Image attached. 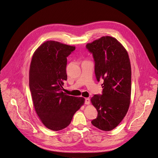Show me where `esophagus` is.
<instances>
[{"mask_svg":"<svg viewBox=\"0 0 158 158\" xmlns=\"http://www.w3.org/2000/svg\"><path fill=\"white\" fill-rule=\"evenodd\" d=\"M90 98H86L85 99V105H89L90 104Z\"/></svg>","mask_w":158,"mask_h":158,"instance_id":"1","label":"esophagus"}]
</instances>
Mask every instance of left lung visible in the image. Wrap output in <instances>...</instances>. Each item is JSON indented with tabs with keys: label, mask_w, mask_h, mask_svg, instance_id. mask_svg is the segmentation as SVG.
<instances>
[{
	"label": "left lung",
	"mask_w": 158,
	"mask_h": 158,
	"mask_svg": "<svg viewBox=\"0 0 158 158\" xmlns=\"http://www.w3.org/2000/svg\"><path fill=\"white\" fill-rule=\"evenodd\" d=\"M93 55L98 82L103 80L102 95H94L92 105L98 112L92 121L97 128L110 131L126 115L131 96V66L128 53L118 40L103 36L86 45Z\"/></svg>",
	"instance_id": "left-lung-1"
}]
</instances>
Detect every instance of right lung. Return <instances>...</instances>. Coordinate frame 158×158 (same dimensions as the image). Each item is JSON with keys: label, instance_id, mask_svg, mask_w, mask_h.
I'll return each mask as SVG.
<instances>
[{"label": "right lung", "instance_id": "1", "mask_svg": "<svg viewBox=\"0 0 158 158\" xmlns=\"http://www.w3.org/2000/svg\"><path fill=\"white\" fill-rule=\"evenodd\" d=\"M75 47L48 40L35 51L29 69V89L35 112L48 129L68 127L75 113L84 103L82 97L62 91L67 80V57Z\"/></svg>", "mask_w": 158, "mask_h": 158}]
</instances>
